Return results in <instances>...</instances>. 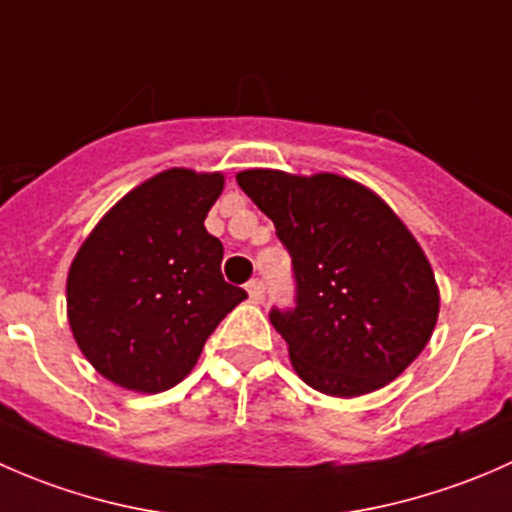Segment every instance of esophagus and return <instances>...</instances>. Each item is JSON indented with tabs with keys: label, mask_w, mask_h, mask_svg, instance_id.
Wrapping results in <instances>:
<instances>
[{
	"label": "esophagus",
	"mask_w": 512,
	"mask_h": 512,
	"mask_svg": "<svg viewBox=\"0 0 512 512\" xmlns=\"http://www.w3.org/2000/svg\"><path fill=\"white\" fill-rule=\"evenodd\" d=\"M247 294H250L252 302L260 304L262 299H265V282H262V280H250V282H247Z\"/></svg>",
	"instance_id": "34e87169"
}]
</instances>
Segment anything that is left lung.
I'll use <instances>...</instances> for the list:
<instances>
[{"label":"left lung","mask_w":512,"mask_h":512,"mask_svg":"<svg viewBox=\"0 0 512 512\" xmlns=\"http://www.w3.org/2000/svg\"><path fill=\"white\" fill-rule=\"evenodd\" d=\"M237 185L292 257L294 307H272L294 371L329 396L394 381L431 339L438 287L394 210L354 180L242 170Z\"/></svg>","instance_id":"1"}]
</instances>
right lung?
<instances>
[{
    "mask_svg": "<svg viewBox=\"0 0 512 512\" xmlns=\"http://www.w3.org/2000/svg\"><path fill=\"white\" fill-rule=\"evenodd\" d=\"M223 183L220 173L163 170L118 200L76 252L71 332L113 384L158 394L183 381L247 297L225 282L223 242L205 230Z\"/></svg>",
    "mask_w": 512,
    "mask_h": 512,
    "instance_id": "1",
    "label": "right lung"
}]
</instances>
